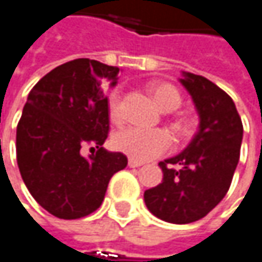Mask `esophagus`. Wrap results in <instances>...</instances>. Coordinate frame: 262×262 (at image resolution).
Wrapping results in <instances>:
<instances>
[{"mask_svg": "<svg viewBox=\"0 0 262 262\" xmlns=\"http://www.w3.org/2000/svg\"><path fill=\"white\" fill-rule=\"evenodd\" d=\"M142 162L141 161H136V159H129V167L130 168H136V167H141Z\"/></svg>", "mask_w": 262, "mask_h": 262, "instance_id": "obj_1", "label": "esophagus"}]
</instances>
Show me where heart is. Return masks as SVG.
I'll use <instances>...</instances> for the list:
<instances>
[{
  "label": "heart",
  "mask_w": 262,
  "mask_h": 262,
  "mask_svg": "<svg viewBox=\"0 0 262 262\" xmlns=\"http://www.w3.org/2000/svg\"><path fill=\"white\" fill-rule=\"evenodd\" d=\"M151 97L155 103L162 111H174L179 107L182 97L181 92L170 83H158L153 84ZM107 107L109 115L114 121H120L123 118V101L120 91H114L107 98ZM178 129L181 132H186L189 129L188 123L178 124ZM115 148L132 159L136 161H150L155 159L164 153H167L173 147V139L170 133L164 129H142V127H124L114 135L112 139Z\"/></svg>",
  "instance_id": "heart-1"
}]
</instances>
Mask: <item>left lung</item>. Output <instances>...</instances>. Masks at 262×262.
<instances>
[{
	"mask_svg": "<svg viewBox=\"0 0 262 262\" xmlns=\"http://www.w3.org/2000/svg\"><path fill=\"white\" fill-rule=\"evenodd\" d=\"M181 83L191 94L200 127L181 155L159 162L164 179L144 192L158 219L186 225L203 219L226 195L235 173L243 123L232 98L203 76L185 73Z\"/></svg>",
	"mask_w": 262,
	"mask_h": 262,
	"instance_id": "left-lung-1",
	"label": "left lung"
}]
</instances>
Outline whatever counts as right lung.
Segmentation results:
<instances>
[{
    "instance_id": "right-lung-1",
    "label": "right lung",
    "mask_w": 262,
    "mask_h": 262,
    "mask_svg": "<svg viewBox=\"0 0 262 262\" xmlns=\"http://www.w3.org/2000/svg\"><path fill=\"white\" fill-rule=\"evenodd\" d=\"M118 68L91 59L67 62L28 94L16 127V161L33 199L51 215L76 220L100 208L111 178L126 168L123 153L101 145L109 135L104 80ZM91 146L89 158L81 148Z\"/></svg>"
}]
</instances>
